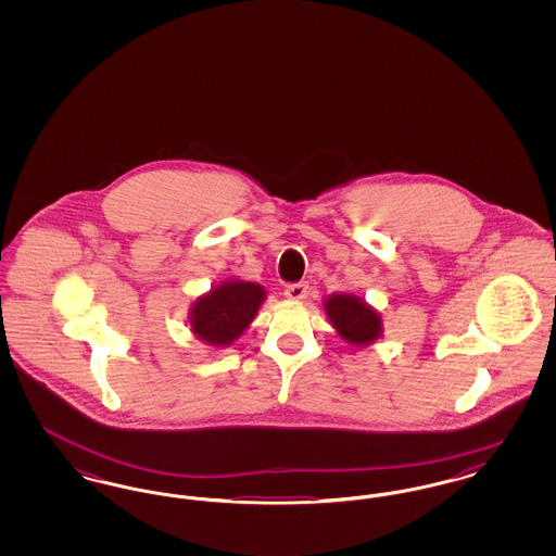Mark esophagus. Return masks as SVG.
<instances>
[{"label":"esophagus","instance_id":"34e87169","mask_svg":"<svg viewBox=\"0 0 556 556\" xmlns=\"http://www.w3.org/2000/svg\"><path fill=\"white\" fill-rule=\"evenodd\" d=\"M306 291H308L306 283H290L286 288V298H290V300H304Z\"/></svg>","mask_w":556,"mask_h":556}]
</instances>
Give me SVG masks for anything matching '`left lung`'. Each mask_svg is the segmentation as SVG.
Masks as SVG:
<instances>
[{"label": "left lung", "mask_w": 556, "mask_h": 556, "mask_svg": "<svg viewBox=\"0 0 556 556\" xmlns=\"http://www.w3.org/2000/svg\"><path fill=\"white\" fill-rule=\"evenodd\" d=\"M325 308L338 333L350 344L367 345L381 336V318L361 298L336 293Z\"/></svg>", "instance_id": "8db88e82"}]
</instances>
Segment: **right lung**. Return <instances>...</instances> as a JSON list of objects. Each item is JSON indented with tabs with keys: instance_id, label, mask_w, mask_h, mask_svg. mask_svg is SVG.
<instances>
[{
	"instance_id": "1",
	"label": "right lung",
	"mask_w": 556,
	"mask_h": 556,
	"mask_svg": "<svg viewBox=\"0 0 556 556\" xmlns=\"http://www.w3.org/2000/svg\"><path fill=\"white\" fill-rule=\"evenodd\" d=\"M265 290L250 281H229L202 295L191 308V331L211 345H229L256 317Z\"/></svg>"
}]
</instances>
